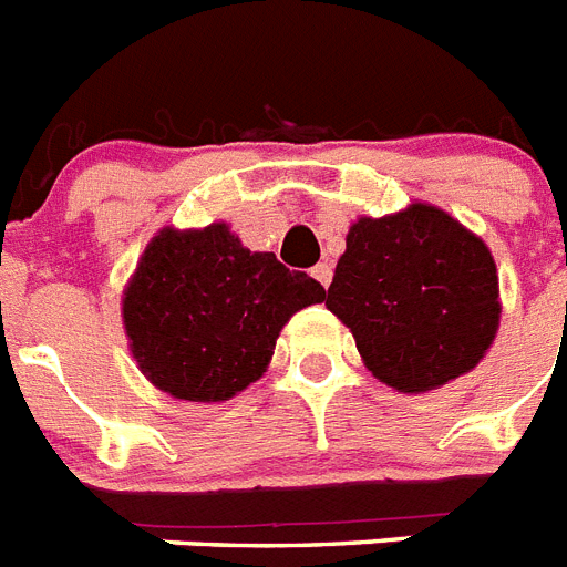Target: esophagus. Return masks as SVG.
I'll list each match as a JSON object with an SVG mask.
<instances>
[{
    "label": "esophagus",
    "instance_id": "obj_1",
    "mask_svg": "<svg viewBox=\"0 0 567 567\" xmlns=\"http://www.w3.org/2000/svg\"><path fill=\"white\" fill-rule=\"evenodd\" d=\"M311 276L322 285V288H328V285H331V276H334V270H331V265H328V261H320L317 268H311Z\"/></svg>",
    "mask_w": 567,
    "mask_h": 567
}]
</instances>
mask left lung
I'll use <instances>...</instances> for the list:
<instances>
[{
  "label": "left lung",
  "instance_id": "left-lung-1",
  "mask_svg": "<svg viewBox=\"0 0 567 567\" xmlns=\"http://www.w3.org/2000/svg\"><path fill=\"white\" fill-rule=\"evenodd\" d=\"M326 308L380 383L423 394L473 372L496 340V261L458 218L412 202L349 227Z\"/></svg>",
  "mask_w": 567,
  "mask_h": 567
}]
</instances>
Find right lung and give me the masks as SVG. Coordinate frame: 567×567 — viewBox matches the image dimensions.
<instances>
[{
	"mask_svg": "<svg viewBox=\"0 0 567 567\" xmlns=\"http://www.w3.org/2000/svg\"><path fill=\"white\" fill-rule=\"evenodd\" d=\"M326 288L274 254H254L230 225L164 227L123 288V328L137 369L178 401H230L268 372L276 337Z\"/></svg>",
	"mask_w": 567,
	"mask_h": 567,
	"instance_id": "obj_1",
	"label": "right lung"
}]
</instances>
